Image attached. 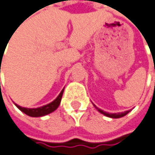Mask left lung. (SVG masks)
Listing matches in <instances>:
<instances>
[{
  "mask_svg": "<svg viewBox=\"0 0 155 155\" xmlns=\"http://www.w3.org/2000/svg\"><path fill=\"white\" fill-rule=\"evenodd\" d=\"M95 107V106H94ZM95 108L100 112L101 114H103V115H105V116H107V117H112V118H118V117H124V116H126L129 112H130V110H128V111H125V112H122V113H107V112H105V111H103V110H101V109H99V108H97L96 107H95Z\"/></svg>",
  "mask_w": 155,
  "mask_h": 155,
  "instance_id": "obj_1",
  "label": "left lung"
}]
</instances>
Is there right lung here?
I'll return each mask as SVG.
<instances>
[{
  "label": "right lung",
  "instance_id": "right-lung-1",
  "mask_svg": "<svg viewBox=\"0 0 155 155\" xmlns=\"http://www.w3.org/2000/svg\"><path fill=\"white\" fill-rule=\"evenodd\" d=\"M63 91L64 89H62V91L60 93V94L58 95V97L55 99L54 101H52L51 103L46 105V106H43L41 107H37V108H26V107H22L18 105L15 104V106L22 111L24 112L25 114H26L27 116H30V117H43V116H46L53 111L56 110L60 104H61V97H62V94H63Z\"/></svg>",
  "mask_w": 155,
  "mask_h": 155
}]
</instances>
